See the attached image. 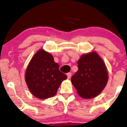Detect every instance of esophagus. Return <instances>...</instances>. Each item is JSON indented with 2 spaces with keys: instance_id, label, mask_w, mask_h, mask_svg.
<instances>
[{
  "instance_id": "obj_1",
  "label": "esophagus",
  "mask_w": 127,
  "mask_h": 127,
  "mask_svg": "<svg viewBox=\"0 0 127 127\" xmlns=\"http://www.w3.org/2000/svg\"><path fill=\"white\" fill-rule=\"evenodd\" d=\"M67 78L69 79L71 78V72H68V73H67Z\"/></svg>"
}]
</instances>
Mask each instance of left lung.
<instances>
[{"label":"left lung","instance_id":"left-lung-1","mask_svg":"<svg viewBox=\"0 0 127 127\" xmlns=\"http://www.w3.org/2000/svg\"><path fill=\"white\" fill-rule=\"evenodd\" d=\"M77 64L78 70L71 77L72 85L83 99L95 97L104 90L109 79L105 63L93 51L81 55Z\"/></svg>","mask_w":127,"mask_h":127}]
</instances>
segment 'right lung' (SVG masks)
Masks as SVG:
<instances>
[{
  "instance_id": "1",
  "label": "right lung",
  "mask_w": 127,
  "mask_h": 127,
  "mask_svg": "<svg viewBox=\"0 0 127 127\" xmlns=\"http://www.w3.org/2000/svg\"><path fill=\"white\" fill-rule=\"evenodd\" d=\"M53 56L43 49L39 50L28 63L25 76L28 88L34 96L40 99L51 97L67 76L59 70Z\"/></svg>"
}]
</instances>
